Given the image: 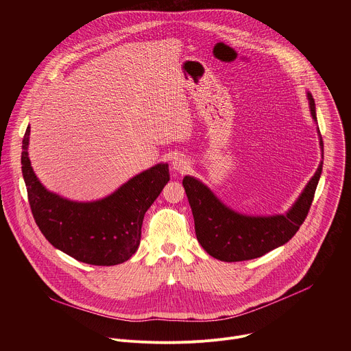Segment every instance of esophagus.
<instances>
[{
  "mask_svg": "<svg viewBox=\"0 0 351 351\" xmlns=\"http://www.w3.org/2000/svg\"><path fill=\"white\" fill-rule=\"evenodd\" d=\"M189 161L184 158V157H180V156H178V157H175L173 158V161H172V167H173V169L175 171H178V172H183V171H186L187 168H189Z\"/></svg>",
  "mask_w": 351,
  "mask_h": 351,
  "instance_id": "obj_1",
  "label": "esophagus"
}]
</instances>
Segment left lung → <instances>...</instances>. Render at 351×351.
<instances>
[{"instance_id":"obj_1","label":"left lung","mask_w":351,"mask_h":351,"mask_svg":"<svg viewBox=\"0 0 351 351\" xmlns=\"http://www.w3.org/2000/svg\"><path fill=\"white\" fill-rule=\"evenodd\" d=\"M313 119L317 122L315 101L307 91ZM324 158V143L318 129ZM322 161L302 194L286 214L245 215L228 206L211 191L208 186L193 176L183 178V187L194 218L198 243L206 252L221 261L236 263L258 258L271 250L287 243L303 225L322 173Z\"/></svg>"}]
</instances>
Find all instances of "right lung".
I'll return each mask as SVG.
<instances>
[{
  "mask_svg": "<svg viewBox=\"0 0 351 351\" xmlns=\"http://www.w3.org/2000/svg\"><path fill=\"white\" fill-rule=\"evenodd\" d=\"M27 126L22 141V173L33 218L56 248L90 265H118L138 248L145 211L169 180L168 164H157L95 202H73L47 190L29 160Z\"/></svg>",
  "mask_w": 351,
  "mask_h": 351,
  "instance_id": "1",
  "label": "right lung"
}]
</instances>
